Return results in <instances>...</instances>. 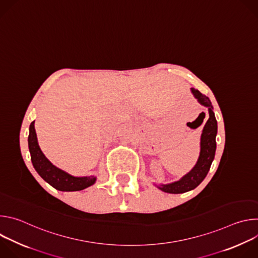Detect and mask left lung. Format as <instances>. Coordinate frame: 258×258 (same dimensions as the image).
<instances>
[{
	"mask_svg": "<svg viewBox=\"0 0 258 258\" xmlns=\"http://www.w3.org/2000/svg\"><path fill=\"white\" fill-rule=\"evenodd\" d=\"M191 92L195 99L204 107L208 108L209 118L206 121L200 139V155L195 166L176 181L170 183H154V185L161 191L170 194H180L195 189L202 182L207 175L211 163L214 159L216 150V134H217V121L213 112V107L208 97L202 95L198 90L191 89Z\"/></svg>",
	"mask_w": 258,
	"mask_h": 258,
	"instance_id": "1",
	"label": "left lung"
}]
</instances>
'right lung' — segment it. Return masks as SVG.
Returning <instances> with one entry per match:
<instances>
[{
	"instance_id": "obj_1",
	"label": "right lung",
	"mask_w": 258,
	"mask_h": 258,
	"mask_svg": "<svg viewBox=\"0 0 258 258\" xmlns=\"http://www.w3.org/2000/svg\"><path fill=\"white\" fill-rule=\"evenodd\" d=\"M28 149L30 153V158L34 169L36 170L41 177L46 180L50 185L63 192H73L82 191L96 182L97 177L94 175L90 176H75L72 175L56 165H54L42 152L36 133L34 128V121L29 125V135H28Z\"/></svg>"
}]
</instances>
